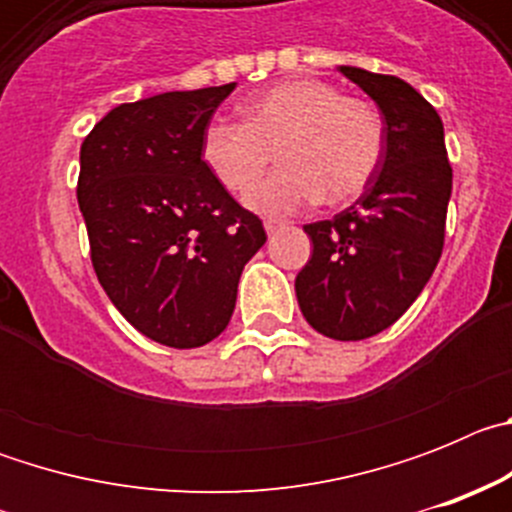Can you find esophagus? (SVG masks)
Listing matches in <instances>:
<instances>
[{"instance_id": "34e87169", "label": "esophagus", "mask_w": 512, "mask_h": 512, "mask_svg": "<svg viewBox=\"0 0 512 512\" xmlns=\"http://www.w3.org/2000/svg\"><path fill=\"white\" fill-rule=\"evenodd\" d=\"M264 228H266V233H277V230L287 228V220H279V217H266Z\"/></svg>"}]
</instances>
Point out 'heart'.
<instances>
[{
	"label": "heart",
	"instance_id": "heart-1",
	"mask_svg": "<svg viewBox=\"0 0 512 512\" xmlns=\"http://www.w3.org/2000/svg\"><path fill=\"white\" fill-rule=\"evenodd\" d=\"M279 152L285 166L257 185ZM202 164L217 184L259 212H292L318 202L346 205L377 176L384 122L364 99L343 97L328 81L297 79L253 94L243 122L212 120L202 135Z\"/></svg>",
	"mask_w": 512,
	"mask_h": 512
}]
</instances>
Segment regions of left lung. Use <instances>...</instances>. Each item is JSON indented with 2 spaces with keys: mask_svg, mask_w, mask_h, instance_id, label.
Wrapping results in <instances>:
<instances>
[{
  "mask_svg": "<svg viewBox=\"0 0 512 512\" xmlns=\"http://www.w3.org/2000/svg\"><path fill=\"white\" fill-rule=\"evenodd\" d=\"M384 115V156L359 200L333 220L305 225L312 256L297 302L312 328L361 341L390 328L431 279L443 251L451 164L443 122L408 81L341 66Z\"/></svg>",
  "mask_w": 512,
  "mask_h": 512,
  "instance_id": "left-lung-1",
  "label": "left lung"
}]
</instances>
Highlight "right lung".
Wrapping results in <instances>:
<instances>
[{"label": "right lung", "mask_w": 512, "mask_h": 512, "mask_svg": "<svg viewBox=\"0 0 512 512\" xmlns=\"http://www.w3.org/2000/svg\"><path fill=\"white\" fill-rule=\"evenodd\" d=\"M235 84L125 102L81 143L76 184L97 279L135 330L197 348L230 323L261 220L202 164V135Z\"/></svg>", "instance_id": "add662e5"}]
</instances>
